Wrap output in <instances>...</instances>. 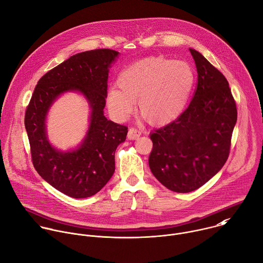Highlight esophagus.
Here are the masks:
<instances>
[{"instance_id": "obj_1", "label": "esophagus", "mask_w": 263, "mask_h": 263, "mask_svg": "<svg viewBox=\"0 0 263 263\" xmlns=\"http://www.w3.org/2000/svg\"><path fill=\"white\" fill-rule=\"evenodd\" d=\"M141 135V132L136 128H130L128 131V138L129 139H136Z\"/></svg>"}]
</instances>
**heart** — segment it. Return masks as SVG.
Segmentation results:
<instances>
[{"label": "heart", "instance_id": "b5f03b06", "mask_svg": "<svg viewBox=\"0 0 263 263\" xmlns=\"http://www.w3.org/2000/svg\"><path fill=\"white\" fill-rule=\"evenodd\" d=\"M195 82L184 61L151 57L124 68L107 93V106L117 120L126 119L137 100L140 116L152 125H164L184 111Z\"/></svg>", "mask_w": 263, "mask_h": 263}]
</instances>
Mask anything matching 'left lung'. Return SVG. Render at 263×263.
<instances>
[{
  "label": "left lung",
  "instance_id": "1",
  "mask_svg": "<svg viewBox=\"0 0 263 263\" xmlns=\"http://www.w3.org/2000/svg\"><path fill=\"white\" fill-rule=\"evenodd\" d=\"M198 81L188 108L151 133L148 165L167 189L192 192L218 173L228 159L236 104L225 76L200 52L190 48Z\"/></svg>",
  "mask_w": 263,
  "mask_h": 263
}]
</instances>
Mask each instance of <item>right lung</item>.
<instances>
[{
    "label": "right lung",
    "instance_id": "obj_1",
    "mask_svg": "<svg viewBox=\"0 0 263 263\" xmlns=\"http://www.w3.org/2000/svg\"><path fill=\"white\" fill-rule=\"evenodd\" d=\"M119 52L108 48L76 53L38 81L25 116L32 161L40 177L73 198L98 193L116 169L115 153L126 140L128 128L104 116L110 65ZM66 91L81 92L91 107L90 126L82 144L61 152L47 139L45 120L52 103Z\"/></svg>",
    "mask_w": 263,
    "mask_h": 263
}]
</instances>
